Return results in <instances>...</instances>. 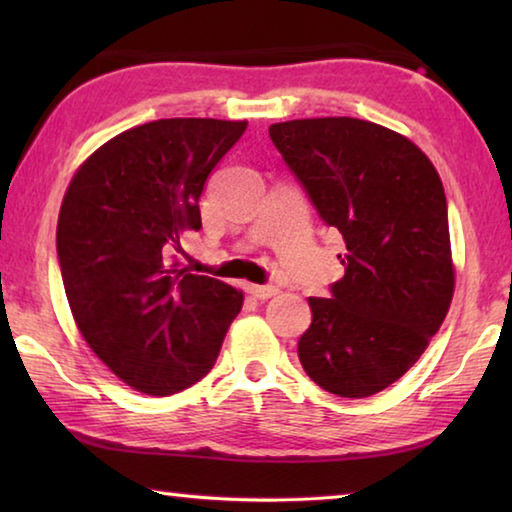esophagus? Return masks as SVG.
Returning <instances> with one entry per match:
<instances>
[{
	"label": "esophagus",
	"mask_w": 512,
	"mask_h": 512,
	"mask_svg": "<svg viewBox=\"0 0 512 512\" xmlns=\"http://www.w3.org/2000/svg\"><path fill=\"white\" fill-rule=\"evenodd\" d=\"M246 291L257 300H268V298L275 296L277 287H273V284H248Z\"/></svg>",
	"instance_id": "esophagus-1"
}]
</instances>
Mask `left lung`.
<instances>
[{
	"instance_id": "left-lung-1",
	"label": "left lung",
	"mask_w": 512,
	"mask_h": 512,
	"mask_svg": "<svg viewBox=\"0 0 512 512\" xmlns=\"http://www.w3.org/2000/svg\"><path fill=\"white\" fill-rule=\"evenodd\" d=\"M268 135L348 248L329 298H309L302 368L339 397L375 395L420 359L454 296L443 183L418 146L372 121L293 119Z\"/></svg>"
}]
</instances>
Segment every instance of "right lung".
Wrapping results in <instances>:
<instances>
[{
  "mask_svg": "<svg viewBox=\"0 0 512 512\" xmlns=\"http://www.w3.org/2000/svg\"><path fill=\"white\" fill-rule=\"evenodd\" d=\"M248 121L158 119L112 137L67 187L56 250L65 296L92 352L164 397L212 370L244 293L173 259L201 230L198 198Z\"/></svg>",
  "mask_w": 512,
  "mask_h": 512,
  "instance_id": "add662e5",
  "label": "right lung"
}]
</instances>
